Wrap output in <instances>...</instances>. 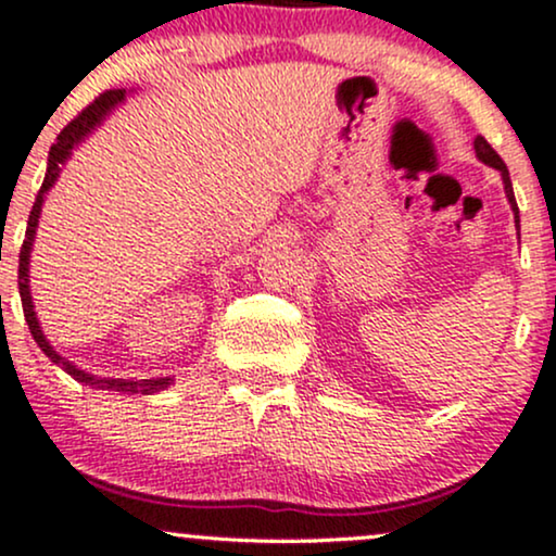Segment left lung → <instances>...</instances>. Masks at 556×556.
<instances>
[{"label":"left lung","mask_w":556,"mask_h":556,"mask_svg":"<svg viewBox=\"0 0 556 556\" xmlns=\"http://www.w3.org/2000/svg\"><path fill=\"white\" fill-rule=\"evenodd\" d=\"M473 146H476V156L481 159L483 164H489V167L500 169V175H502V182H504V193H507V201H509V206H513V214H515V227L520 229V212H518V203H515V193H513V180H509V172H507V167H504V162H502V159H500V154H496V151L491 149V146L486 143V138H481V136H478V138L473 140Z\"/></svg>","instance_id":"1"}]
</instances>
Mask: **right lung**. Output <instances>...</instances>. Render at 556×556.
<instances>
[{"label":"right lung","instance_id":"1","mask_svg":"<svg viewBox=\"0 0 556 556\" xmlns=\"http://www.w3.org/2000/svg\"><path fill=\"white\" fill-rule=\"evenodd\" d=\"M125 96H127L125 88L104 91L99 99L93 101V104H88L86 110H83L78 117H75L73 123H70L65 130L60 132V136H56V143L52 146V151H49L47 177H43V185H41V190H38L36 203H34V208H30V216H28V229H25V240L21 248V266H17V290H21L23 314H25V321H28V329H30V334H34L36 344L43 350V355H47L49 361L65 368V371L73 376L75 381H80V384H86V387L106 389V392H119V394H154V392H162V389H167L175 379H172V376H159V379H110V376H93V374L83 371V368L73 366L67 358H62V355L52 348V342L47 340V334L41 331V324H38L36 311H34V298H30V285H28L30 282L28 279L30 251H34L36 227H38V219H41V206H43V201H47V193L54 188L62 167H65L67 159L73 156L75 146L83 143V140L88 138V132H93L96 127L104 123V119L114 112V106L123 104Z\"/></svg>","mask_w":556,"mask_h":556}]
</instances>
